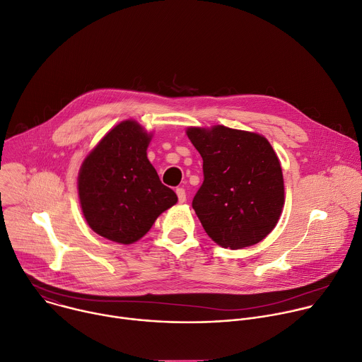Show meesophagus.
<instances>
[{"instance_id":"34e87169","label":"esophagus","mask_w":362,"mask_h":362,"mask_svg":"<svg viewBox=\"0 0 362 362\" xmlns=\"http://www.w3.org/2000/svg\"><path fill=\"white\" fill-rule=\"evenodd\" d=\"M175 192H177V195H178V201H180L181 204L187 201V195H185V189H184V188H177V189H175Z\"/></svg>"}]
</instances>
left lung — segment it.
Instances as JSON below:
<instances>
[{
  "label": "left lung",
  "instance_id": "8db88e82",
  "mask_svg": "<svg viewBox=\"0 0 362 362\" xmlns=\"http://www.w3.org/2000/svg\"><path fill=\"white\" fill-rule=\"evenodd\" d=\"M187 135L202 157L204 182L192 208L205 233L230 250L258 244L284 206L282 170L271 144L224 125L189 127Z\"/></svg>",
  "mask_w": 362,
  "mask_h": 362
}]
</instances>
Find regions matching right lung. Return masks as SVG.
<instances>
[{
    "instance_id": "obj_1",
    "label": "right lung",
    "mask_w": 362,
    "mask_h": 362,
    "mask_svg": "<svg viewBox=\"0 0 362 362\" xmlns=\"http://www.w3.org/2000/svg\"><path fill=\"white\" fill-rule=\"evenodd\" d=\"M151 136L136 121H122L103 136L80 168L78 197L87 224L118 244L142 238L178 201L147 158Z\"/></svg>"
}]
</instances>
